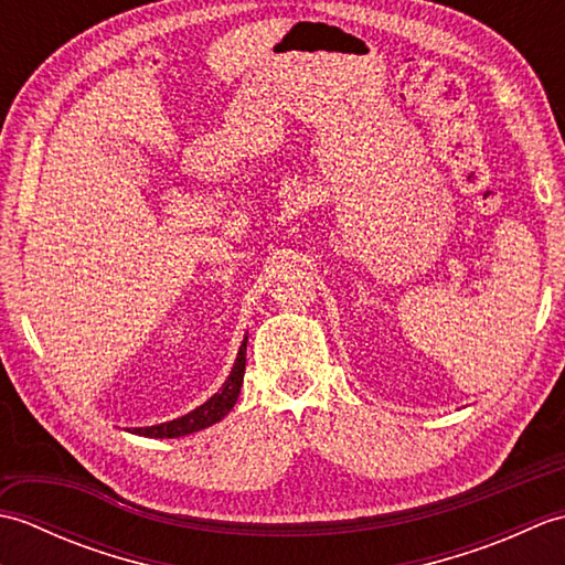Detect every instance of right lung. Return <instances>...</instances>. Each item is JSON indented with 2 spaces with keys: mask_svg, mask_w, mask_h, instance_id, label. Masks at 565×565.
Returning <instances> with one entry per match:
<instances>
[{
  "mask_svg": "<svg viewBox=\"0 0 565 565\" xmlns=\"http://www.w3.org/2000/svg\"><path fill=\"white\" fill-rule=\"evenodd\" d=\"M245 350H247V338L239 344V352L235 359V366L231 371V376L223 383V388L213 395L211 401L199 405L196 411H191L184 417H177L172 423H162V425H152V427H136V435L142 437H160V439H172V437H184L191 435V431L206 429L211 425L218 423L227 413L233 411V405L239 395V386H243V376H245Z\"/></svg>",
  "mask_w": 565,
  "mask_h": 565,
  "instance_id": "obj_1",
  "label": "right lung"
}]
</instances>
